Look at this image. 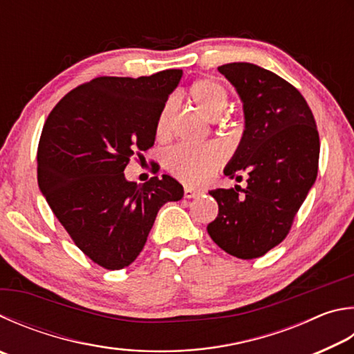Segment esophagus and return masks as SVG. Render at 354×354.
Here are the masks:
<instances>
[{"label": "esophagus", "mask_w": 354, "mask_h": 354, "mask_svg": "<svg viewBox=\"0 0 354 354\" xmlns=\"http://www.w3.org/2000/svg\"><path fill=\"white\" fill-rule=\"evenodd\" d=\"M199 195H201V192H198V190L192 189V187H187V185L184 187V198H196Z\"/></svg>", "instance_id": "esophagus-1"}]
</instances>
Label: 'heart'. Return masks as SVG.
<instances>
[{"label":"heart","instance_id":"b5f03b06","mask_svg":"<svg viewBox=\"0 0 354 354\" xmlns=\"http://www.w3.org/2000/svg\"><path fill=\"white\" fill-rule=\"evenodd\" d=\"M190 99L207 118L216 119L226 111L229 105V91L215 79H199L190 86ZM176 113V99H170L159 113L156 122L158 136L164 138L170 133L171 122ZM226 158L220 145L195 147L189 144L178 145L167 153L165 165L181 181L201 185L214 175Z\"/></svg>","mask_w":354,"mask_h":354}]
</instances>
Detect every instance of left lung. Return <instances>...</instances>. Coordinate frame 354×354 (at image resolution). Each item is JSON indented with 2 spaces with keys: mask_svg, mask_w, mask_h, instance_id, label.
<instances>
[{
  "mask_svg": "<svg viewBox=\"0 0 354 354\" xmlns=\"http://www.w3.org/2000/svg\"><path fill=\"white\" fill-rule=\"evenodd\" d=\"M218 71L243 104L244 131L224 175L248 187L210 190L218 216L207 226L210 239L236 259L265 255L283 241L295 214L317 178L316 120L297 89L254 63H227Z\"/></svg>",
  "mask_w": 354,
  "mask_h": 354,
  "instance_id": "left-lung-1",
  "label": "left lung"
}]
</instances>
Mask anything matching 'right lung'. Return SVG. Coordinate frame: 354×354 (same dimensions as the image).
Returning a JSON list of instances; mask_svg holds the SVG:
<instances>
[{
	"label": "right lung",
	"mask_w": 354,
	"mask_h": 354,
	"mask_svg": "<svg viewBox=\"0 0 354 354\" xmlns=\"http://www.w3.org/2000/svg\"><path fill=\"white\" fill-rule=\"evenodd\" d=\"M183 77H97L63 97L43 127L38 187L83 254L105 269L136 260L159 209L184 189L162 175L136 184L125 178L133 155L155 144L156 122Z\"/></svg>",
	"instance_id": "right-lung-1"
}]
</instances>
